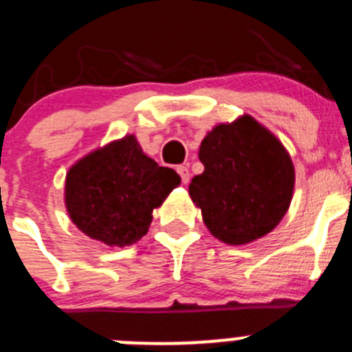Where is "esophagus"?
I'll return each mask as SVG.
<instances>
[{
	"label": "esophagus",
	"instance_id": "obj_1",
	"mask_svg": "<svg viewBox=\"0 0 352 352\" xmlns=\"http://www.w3.org/2000/svg\"><path fill=\"white\" fill-rule=\"evenodd\" d=\"M176 171H177V175L181 176V181H183L184 184H186L188 181H190V171H188L186 166H177Z\"/></svg>",
	"mask_w": 352,
	"mask_h": 352
}]
</instances>
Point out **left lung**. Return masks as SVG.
Returning <instances> with one entry per match:
<instances>
[{"label": "left lung", "instance_id": "1", "mask_svg": "<svg viewBox=\"0 0 352 352\" xmlns=\"http://www.w3.org/2000/svg\"><path fill=\"white\" fill-rule=\"evenodd\" d=\"M204 173L190 197L208 231L228 245L269 234L293 200L294 166L284 145L252 116L217 124L201 140Z\"/></svg>", "mask_w": 352, "mask_h": 352}]
</instances>
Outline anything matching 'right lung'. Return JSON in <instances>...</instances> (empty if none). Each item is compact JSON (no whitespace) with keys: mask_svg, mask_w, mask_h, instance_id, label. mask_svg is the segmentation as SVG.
Returning a JSON list of instances; mask_svg holds the SVG:
<instances>
[{"mask_svg":"<svg viewBox=\"0 0 352 352\" xmlns=\"http://www.w3.org/2000/svg\"><path fill=\"white\" fill-rule=\"evenodd\" d=\"M179 183L175 169L159 166L135 135H126L69 168L65 205L83 234L104 245L130 246L147 234L152 210Z\"/></svg>","mask_w":352,"mask_h":352,"instance_id":"1","label":"right lung"}]
</instances>
